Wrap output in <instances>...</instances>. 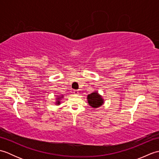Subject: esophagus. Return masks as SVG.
Instances as JSON below:
<instances>
[{
	"label": "esophagus",
	"mask_w": 159,
	"mask_h": 159,
	"mask_svg": "<svg viewBox=\"0 0 159 159\" xmlns=\"http://www.w3.org/2000/svg\"><path fill=\"white\" fill-rule=\"evenodd\" d=\"M74 93L76 94V95H77V94L79 93V90H74Z\"/></svg>",
	"instance_id": "obj_1"
}]
</instances>
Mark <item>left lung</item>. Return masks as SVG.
Listing matches in <instances>:
<instances>
[{
  "label": "left lung",
  "mask_w": 159,
  "mask_h": 159,
  "mask_svg": "<svg viewBox=\"0 0 159 159\" xmlns=\"http://www.w3.org/2000/svg\"><path fill=\"white\" fill-rule=\"evenodd\" d=\"M88 102L90 106L93 108H98L100 107L103 104V100L98 93L96 92L92 93L87 96Z\"/></svg>",
  "instance_id": "obj_1"
}]
</instances>
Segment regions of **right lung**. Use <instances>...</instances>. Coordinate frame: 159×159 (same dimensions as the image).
Instances as JSON below:
<instances>
[{
	"label": "right lung",
	"mask_w": 159,
	"mask_h": 159,
	"mask_svg": "<svg viewBox=\"0 0 159 159\" xmlns=\"http://www.w3.org/2000/svg\"><path fill=\"white\" fill-rule=\"evenodd\" d=\"M57 102H57V104H59V100H58V101H57Z\"/></svg>",
	"instance_id": "1"
}]
</instances>
